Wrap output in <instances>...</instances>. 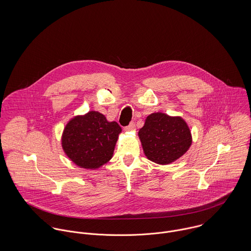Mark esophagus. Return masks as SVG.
<instances>
[{"mask_svg": "<svg viewBox=\"0 0 251 251\" xmlns=\"http://www.w3.org/2000/svg\"><path fill=\"white\" fill-rule=\"evenodd\" d=\"M134 127H135V125H134V123H133V122H131L127 126H126V127H125V130H126V131H129V130L134 129Z\"/></svg>", "mask_w": 251, "mask_h": 251, "instance_id": "34e87169", "label": "esophagus"}]
</instances>
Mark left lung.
<instances>
[{
    "mask_svg": "<svg viewBox=\"0 0 251 251\" xmlns=\"http://www.w3.org/2000/svg\"><path fill=\"white\" fill-rule=\"evenodd\" d=\"M138 136L147 158L162 165L179 159L192 144L186 122L179 116L172 117L161 112L146 118Z\"/></svg>",
    "mask_w": 251,
    "mask_h": 251,
    "instance_id": "left-lung-1",
    "label": "left lung"
}]
</instances>
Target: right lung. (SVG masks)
<instances>
[{"instance_id": "right-lung-1", "label": "right lung", "mask_w": 251, "mask_h": 251, "mask_svg": "<svg viewBox=\"0 0 251 251\" xmlns=\"http://www.w3.org/2000/svg\"><path fill=\"white\" fill-rule=\"evenodd\" d=\"M122 132L116 122H108L98 111L78 115L67 124L62 135V147L77 166L98 169L112 158Z\"/></svg>"}]
</instances>
